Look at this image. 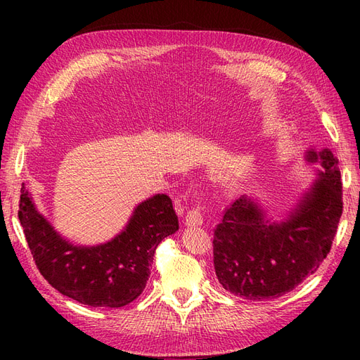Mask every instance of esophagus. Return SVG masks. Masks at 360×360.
<instances>
[{
  "mask_svg": "<svg viewBox=\"0 0 360 360\" xmlns=\"http://www.w3.org/2000/svg\"><path fill=\"white\" fill-rule=\"evenodd\" d=\"M184 224L189 226H198L202 224V214H201V207L200 204L195 205L193 209H191L186 213V217H184Z\"/></svg>",
  "mask_w": 360,
  "mask_h": 360,
  "instance_id": "1",
  "label": "esophagus"
}]
</instances>
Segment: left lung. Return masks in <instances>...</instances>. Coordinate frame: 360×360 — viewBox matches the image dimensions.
<instances>
[{"mask_svg":"<svg viewBox=\"0 0 360 360\" xmlns=\"http://www.w3.org/2000/svg\"><path fill=\"white\" fill-rule=\"evenodd\" d=\"M324 171L285 221L270 222L248 197L226 207L213 234V264L221 285L237 297L284 296L328 257L342 214V183L330 150L308 151Z\"/></svg>","mask_w":360,"mask_h":360,"instance_id":"8db88e82","label":"left lung"}]
</instances>
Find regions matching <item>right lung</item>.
<instances>
[{
	"label": "right lung",
	"instance_id": "1",
	"mask_svg": "<svg viewBox=\"0 0 360 360\" xmlns=\"http://www.w3.org/2000/svg\"><path fill=\"white\" fill-rule=\"evenodd\" d=\"M19 221L36 266L49 284L93 308H122L144 291L158 245L179 230L172 201L158 193L141 202L111 242L75 246L43 217L22 184Z\"/></svg>",
	"mask_w": 360,
	"mask_h": 360
}]
</instances>
